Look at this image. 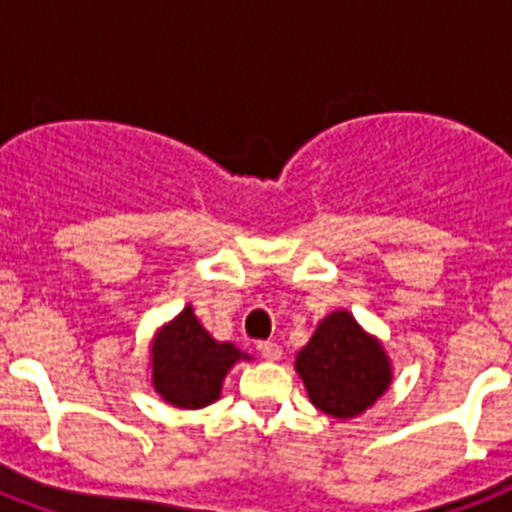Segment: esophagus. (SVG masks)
Masks as SVG:
<instances>
[{
  "label": "esophagus",
  "instance_id": "1",
  "mask_svg": "<svg viewBox=\"0 0 512 512\" xmlns=\"http://www.w3.org/2000/svg\"><path fill=\"white\" fill-rule=\"evenodd\" d=\"M256 348H259L261 359H266V361H279V359H282V348H279L274 341H261Z\"/></svg>",
  "mask_w": 512,
  "mask_h": 512
}]
</instances>
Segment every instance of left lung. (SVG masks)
Instances as JSON below:
<instances>
[{
  "label": "left lung",
  "mask_w": 512,
  "mask_h": 512,
  "mask_svg": "<svg viewBox=\"0 0 512 512\" xmlns=\"http://www.w3.org/2000/svg\"><path fill=\"white\" fill-rule=\"evenodd\" d=\"M295 369L312 405L341 420L372 408L392 382L384 346L346 310L320 320L310 343L297 354Z\"/></svg>",
  "instance_id": "obj_1"
}]
</instances>
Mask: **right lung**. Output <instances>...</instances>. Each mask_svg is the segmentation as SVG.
Instances as JSON below:
<instances>
[{"label":"right lung","mask_w":512,"mask_h":512,"mask_svg":"<svg viewBox=\"0 0 512 512\" xmlns=\"http://www.w3.org/2000/svg\"><path fill=\"white\" fill-rule=\"evenodd\" d=\"M246 359L251 356L233 343L215 341L187 305L158 330L151 348V384L174 408H205L220 397L230 366Z\"/></svg>","instance_id":"1"}]
</instances>
